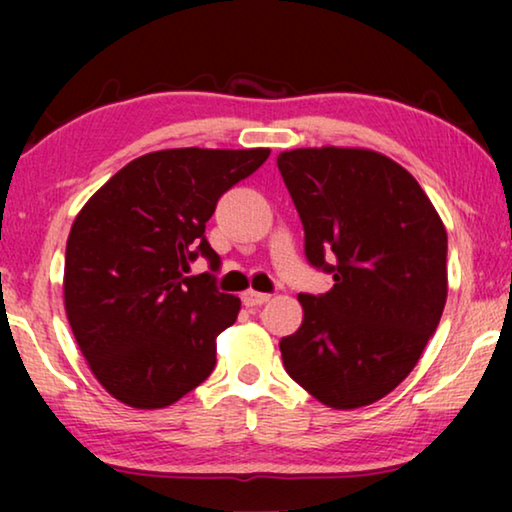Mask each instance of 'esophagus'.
I'll list each match as a JSON object with an SVG mask.
<instances>
[{
  "label": "esophagus",
  "mask_w": 512,
  "mask_h": 512,
  "mask_svg": "<svg viewBox=\"0 0 512 512\" xmlns=\"http://www.w3.org/2000/svg\"><path fill=\"white\" fill-rule=\"evenodd\" d=\"M241 300H244L246 307H262V305H266L268 300H271V296H268V293H262V291L248 289V291L241 293Z\"/></svg>",
  "instance_id": "34e87169"
}]
</instances>
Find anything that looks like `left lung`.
Instances as JSON below:
<instances>
[{
    "mask_svg": "<svg viewBox=\"0 0 512 512\" xmlns=\"http://www.w3.org/2000/svg\"><path fill=\"white\" fill-rule=\"evenodd\" d=\"M323 296L300 293L302 325L280 341L289 377L339 411L381 400L409 377L447 300V230L409 171L370 149L277 155ZM328 262H324V255Z\"/></svg>",
    "mask_w": 512,
    "mask_h": 512,
    "instance_id": "1",
    "label": "left lung"
}]
</instances>
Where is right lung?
Returning a JSON list of instances; mask_svg holds the SVG:
<instances>
[{"instance_id": "1", "label": "right lung", "mask_w": 512, "mask_h": 512, "mask_svg": "<svg viewBox=\"0 0 512 512\" xmlns=\"http://www.w3.org/2000/svg\"><path fill=\"white\" fill-rule=\"evenodd\" d=\"M271 149H167L119 169L67 237L63 296L69 327L99 384L133 409H164L210 377L216 336L241 300L189 273L216 201Z\"/></svg>"}]
</instances>
